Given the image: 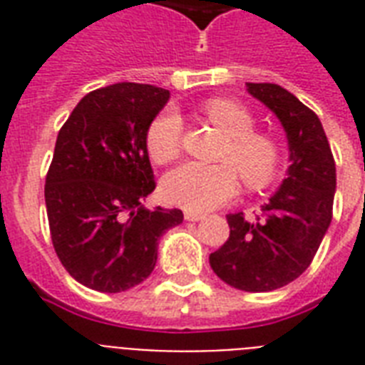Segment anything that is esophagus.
<instances>
[{
	"label": "esophagus",
	"mask_w": 365,
	"mask_h": 365,
	"mask_svg": "<svg viewBox=\"0 0 365 365\" xmlns=\"http://www.w3.org/2000/svg\"><path fill=\"white\" fill-rule=\"evenodd\" d=\"M183 216H185V220H187V222H200V220H202V214H199V212H191V210H185L183 212Z\"/></svg>",
	"instance_id": "obj_1"
}]
</instances>
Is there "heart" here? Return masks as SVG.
<instances>
[{
    "instance_id": "1",
    "label": "heart",
    "mask_w": 365,
    "mask_h": 365,
    "mask_svg": "<svg viewBox=\"0 0 365 365\" xmlns=\"http://www.w3.org/2000/svg\"><path fill=\"white\" fill-rule=\"evenodd\" d=\"M205 113L229 138L225 159L235 168L250 189L265 187L277 174L280 151L274 140L254 134L255 123L248 110L231 100L206 102ZM183 121L174 108H165L155 117L145 134L148 151L155 163H170L182 148ZM239 191V178L233 166L183 163L170 170L163 180V197L170 205L191 212L214 210L233 199Z\"/></svg>"
}]
</instances>
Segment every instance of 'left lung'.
<instances>
[{"label":"left lung","instance_id":"obj_1","mask_svg":"<svg viewBox=\"0 0 365 365\" xmlns=\"http://www.w3.org/2000/svg\"><path fill=\"white\" fill-rule=\"evenodd\" d=\"M255 100L277 115L288 140L289 166L261 216L227 214L229 239L210 254L223 282L242 292H272L311 265L331 223L335 160L314 111L280 85L246 83Z\"/></svg>","mask_w":365,"mask_h":365}]
</instances>
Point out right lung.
<instances>
[{
	"label": "right lung",
	"instance_id": "obj_1",
	"mask_svg": "<svg viewBox=\"0 0 365 365\" xmlns=\"http://www.w3.org/2000/svg\"><path fill=\"white\" fill-rule=\"evenodd\" d=\"M170 98L166 88L115 83L88 93L60 128L45 180L51 239L77 282L119 294L143 282L159 239L182 210L143 206L153 193L145 134Z\"/></svg>",
	"mask_w": 365,
	"mask_h": 365
}]
</instances>
